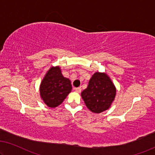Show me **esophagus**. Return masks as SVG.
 Listing matches in <instances>:
<instances>
[{
  "mask_svg": "<svg viewBox=\"0 0 155 155\" xmlns=\"http://www.w3.org/2000/svg\"><path fill=\"white\" fill-rule=\"evenodd\" d=\"M74 90H75V91H76V92H78V93H79V92H81V87H75Z\"/></svg>",
  "mask_w": 155,
  "mask_h": 155,
  "instance_id": "1",
  "label": "esophagus"
}]
</instances>
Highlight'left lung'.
Instances as JSON below:
<instances>
[{
    "label": "left lung",
    "instance_id": "left-lung-1",
    "mask_svg": "<svg viewBox=\"0 0 155 155\" xmlns=\"http://www.w3.org/2000/svg\"><path fill=\"white\" fill-rule=\"evenodd\" d=\"M116 89L110 78L104 73L92 75L87 88L81 92L86 107L95 114L107 110L114 100Z\"/></svg>",
    "mask_w": 155,
    "mask_h": 155
}]
</instances>
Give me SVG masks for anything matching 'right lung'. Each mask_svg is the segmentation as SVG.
Listing matches in <instances>:
<instances>
[{
	"label": "right lung",
	"mask_w": 155,
	"mask_h": 155,
	"mask_svg": "<svg viewBox=\"0 0 155 155\" xmlns=\"http://www.w3.org/2000/svg\"><path fill=\"white\" fill-rule=\"evenodd\" d=\"M71 81L62 74L59 67H52L41 83L40 95L48 107L61 104L71 91Z\"/></svg>",
	"instance_id": "obj_1"
}]
</instances>
